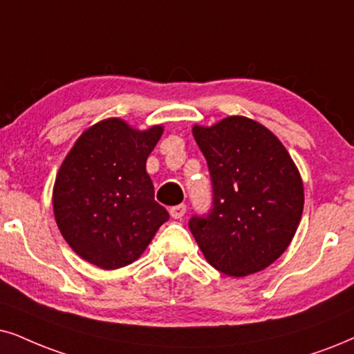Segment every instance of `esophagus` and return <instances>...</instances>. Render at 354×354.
Wrapping results in <instances>:
<instances>
[{
  "label": "esophagus",
  "mask_w": 354,
  "mask_h": 354,
  "mask_svg": "<svg viewBox=\"0 0 354 354\" xmlns=\"http://www.w3.org/2000/svg\"><path fill=\"white\" fill-rule=\"evenodd\" d=\"M186 214V204H178L169 207V216L173 218H181Z\"/></svg>",
  "instance_id": "1"
}]
</instances>
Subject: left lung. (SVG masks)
Listing matches in <instances>:
<instances>
[{
    "mask_svg": "<svg viewBox=\"0 0 354 354\" xmlns=\"http://www.w3.org/2000/svg\"><path fill=\"white\" fill-rule=\"evenodd\" d=\"M207 162L212 205L189 218L204 257L229 276L274 263L296 234L304 209L301 174L284 145L252 119L234 115L192 129Z\"/></svg>",
    "mask_w": 354,
    "mask_h": 354,
    "instance_id": "1",
    "label": "left lung"
}]
</instances>
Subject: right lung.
I'll return each instance as SVG.
<instances>
[{
  "instance_id": "obj_1",
  "label": "right lung",
  "mask_w": 354,
  "mask_h": 354,
  "mask_svg": "<svg viewBox=\"0 0 354 354\" xmlns=\"http://www.w3.org/2000/svg\"><path fill=\"white\" fill-rule=\"evenodd\" d=\"M162 132L160 125L138 132L120 119L101 120L82 133L57 174L58 229L80 257L102 270L136 261L169 218L145 169Z\"/></svg>"
}]
</instances>
